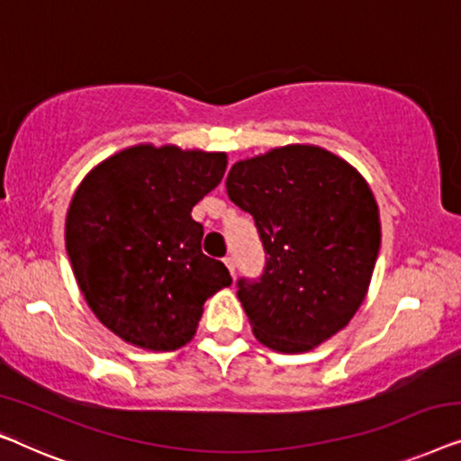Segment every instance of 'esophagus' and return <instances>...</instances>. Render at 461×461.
I'll list each match as a JSON object with an SVG mask.
<instances>
[{
	"mask_svg": "<svg viewBox=\"0 0 461 461\" xmlns=\"http://www.w3.org/2000/svg\"><path fill=\"white\" fill-rule=\"evenodd\" d=\"M223 263H225V267L230 269V274H231V277L236 276V263H233V257H225L223 258Z\"/></svg>",
	"mask_w": 461,
	"mask_h": 461,
	"instance_id": "esophagus-1",
	"label": "esophagus"
}]
</instances>
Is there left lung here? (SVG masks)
Wrapping results in <instances>:
<instances>
[{"label":"left lung","instance_id":"left-lung-1","mask_svg":"<svg viewBox=\"0 0 461 461\" xmlns=\"http://www.w3.org/2000/svg\"><path fill=\"white\" fill-rule=\"evenodd\" d=\"M230 200L250 212L265 249L261 280L238 282L252 334L277 353H307L357 313L380 250L367 181L326 148L288 144L230 168Z\"/></svg>","mask_w":461,"mask_h":461}]
</instances>
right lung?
<instances>
[{"label":"right lung","mask_w":461,"mask_h":461,"mask_svg":"<svg viewBox=\"0 0 461 461\" xmlns=\"http://www.w3.org/2000/svg\"><path fill=\"white\" fill-rule=\"evenodd\" d=\"M225 152L138 144L86 175L67 212V252L94 315L129 345L175 351L206 298L231 284L203 255L192 209L223 179Z\"/></svg>","instance_id":"add662e5"}]
</instances>
